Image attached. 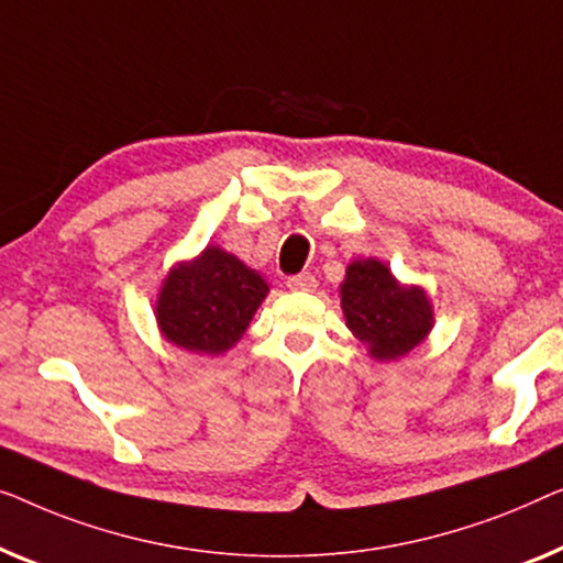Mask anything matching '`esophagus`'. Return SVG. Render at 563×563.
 Instances as JSON below:
<instances>
[{"instance_id":"esophagus-1","label":"esophagus","mask_w":563,"mask_h":563,"mask_svg":"<svg viewBox=\"0 0 563 563\" xmlns=\"http://www.w3.org/2000/svg\"><path fill=\"white\" fill-rule=\"evenodd\" d=\"M316 278L311 273H300V275H290L288 278V288L290 290H300V292H313L316 290Z\"/></svg>"}]
</instances>
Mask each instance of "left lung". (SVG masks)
Returning <instances> with one entry per match:
<instances>
[{
  "label": "left lung",
  "mask_w": 563,
  "mask_h": 563,
  "mask_svg": "<svg viewBox=\"0 0 563 563\" xmlns=\"http://www.w3.org/2000/svg\"><path fill=\"white\" fill-rule=\"evenodd\" d=\"M339 296L346 329L377 362L406 357L433 329L429 292L421 285L400 283L377 257L352 260Z\"/></svg>",
  "instance_id": "obj_1"
}]
</instances>
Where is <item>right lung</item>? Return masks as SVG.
Returning <instances> with one entry per match:
<instances>
[{
	"label": "right lung",
	"instance_id": "right-lung-1",
	"mask_svg": "<svg viewBox=\"0 0 563 563\" xmlns=\"http://www.w3.org/2000/svg\"><path fill=\"white\" fill-rule=\"evenodd\" d=\"M271 285L219 244L180 260L163 278L155 321L165 342L194 354L219 357L247 331Z\"/></svg>",
	"mask_w": 563,
	"mask_h": 563
}]
</instances>
